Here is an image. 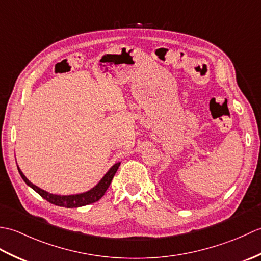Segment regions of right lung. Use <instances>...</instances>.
<instances>
[{
    "mask_svg": "<svg viewBox=\"0 0 261 261\" xmlns=\"http://www.w3.org/2000/svg\"><path fill=\"white\" fill-rule=\"evenodd\" d=\"M120 164L121 163H116L115 165H113L112 168L105 174V176L101 179V181H99L95 187H93L91 191L83 194H77V195H68V196H60V195H54V194H49L48 192L41 190V188L33 185L31 181L28 180V178L23 174H22V171L19 169V167H18V170L22 177V179H23L31 188H33V190H35L41 197L47 199L49 203L58 205V206H64V207H80V206H84V205H87V204L95 203L98 201V199L102 198V196L109 188L111 181H112Z\"/></svg>",
    "mask_w": 261,
    "mask_h": 261,
    "instance_id": "right-lung-1",
    "label": "right lung"
}]
</instances>
